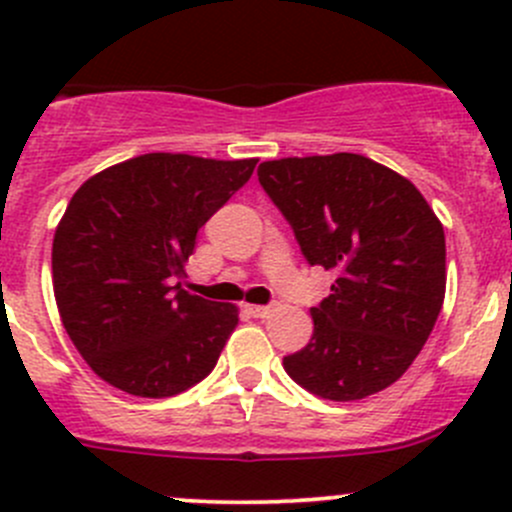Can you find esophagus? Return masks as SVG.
I'll return each instance as SVG.
<instances>
[{"mask_svg": "<svg viewBox=\"0 0 512 512\" xmlns=\"http://www.w3.org/2000/svg\"><path fill=\"white\" fill-rule=\"evenodd\" d=\"M247 312H250L255 319H265V317H270L272 309L270 307H260V304H247Z\"/></svg>", "mask_w": 512, "mask_h": 512, "instance_id": "34e87169", "label": "esophagus"}]
</instances>
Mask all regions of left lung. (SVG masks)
<instances>
[{"mask_svg":"<svg viewBox=\"0 0 512 512\" xmlns=\"http://www.w3.org/2000/svg\"><path fill=\"white\" fill-rule=\"evenodd\" d=\"M257 178L304 260L337 272L309 344L282 359L289 379L327 401L391 386L441 312L443 225L411 180L356 153L265 160Z\"/></svg>","mask_w":512,"mask_h":512,"instance_id":"obj_1","label":"left lung"}]
</instances>
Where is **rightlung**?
I'll use <instances>...</instances> for the list:
<instances>
[{"label":"right lung","mask_w":512,"mask_h":512,"mask_svg":"<svg viewBox=\"0 0 512 512\" xmlns=\"http://www.w3.org/2000/svg\"><path fill=\"white\" fill-rule=\"evenodd\" d=\"M255 165L146 153L76 190L54 235V294L66 334L103 381L168 399L215 369L237 309L178 280L200 227Z\"/></svg>","instance_id":"add662e5"}]
</instances>
